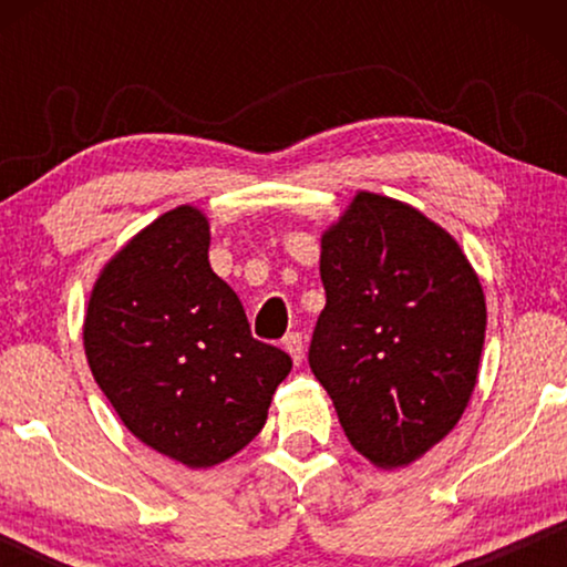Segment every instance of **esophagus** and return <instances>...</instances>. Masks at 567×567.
<instances>
[{"instance_id":"esophagus-1","label":"esophagus","mask_w":567,"mask_h":567,"mask_svg":"<svg viewBox=\"0 0 567 567\" xmlns=\"http://www.w3.org/2000/svg\"><path fill=\"white\" fill-rule=\"evenodd\" d=\"M284 348L289 351L293 363H301V359H305V340H301V332H289V336L284 338Z\"/></svg>"}]
</instances>
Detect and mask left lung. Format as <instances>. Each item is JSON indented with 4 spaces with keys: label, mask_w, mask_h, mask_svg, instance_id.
<instances>
[{
    "label": "left lung",
    "mask_w": 567,
    "mask_h": 567,
    "mask_svg": "<svg viewBox=\"0 0 567 567\" xmlns=\"http://www.w3.org/2000/svg\"><path fill=\"white\" fill-rule=\"evenodd\" d=\"M309 369L348 441L402 467L460 421L477 382L485 297L460 245L400 200L359 193L322 235Z\"/></svg>",
    "instance_id": "left-lung-1"
}]
</instances>
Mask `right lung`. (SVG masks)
<instances>
[{
  "mask_svg": "<svg viewBox=\"0 0 567 567\" xmlns=\"http://www.w3.org/2000/svg\"><path fill=\"white\" fill-rule=\"evenodd\" d=\"M208 221L159 216L100 274L84 317L92 377L126 429L188 467H214L258 436L281 348L252 338L237 293L208 266Z\"/></svg>",
  "mask_w": 567,
  "mask_h": 567,
  "instance_id": "add662e5",
  "label": "right lung"
}]
</instances>
